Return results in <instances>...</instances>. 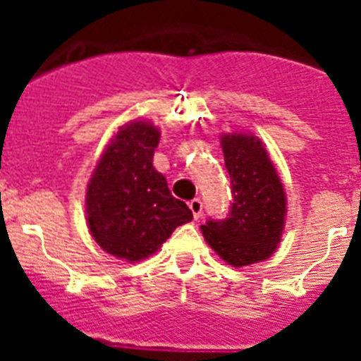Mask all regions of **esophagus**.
I'll list each match as a JSON object with an SVG mask.
<instances>
[{
	"mask_svg": "<svg viewBox=\"0 0 361 361\" xmlns=\"http://www.w3.org/2000/svg\"><path fill=\"white\" fill-rule=\"evenodd\" d=\"M188 206H190L191 213H193V219L199 220L200 216H202V200L200 199H193L188 202Z\"/></svg>",
	"mask_w": 361,
	"mask_h": 361,
	"instance_id": "34e87169",
	"label": "esophagus"
}]
</instances>
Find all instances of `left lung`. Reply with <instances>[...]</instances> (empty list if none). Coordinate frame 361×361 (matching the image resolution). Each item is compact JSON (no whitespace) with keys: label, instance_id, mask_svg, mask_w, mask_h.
Masks as SVG:
<instances>
[{"label":"left lung","instance_id":"8db88e82","mask_svg":"<svg viewBox=\"0 0 361 361\" xmlns=\"http://www.w3.org/2000/svg\"><path fill=\"white\" fill-rule=\"evenodd\" d=\"M222 152L231 178V206L226 219H209L200 229L226 262L250 266L275 253L283 229L286 193L257 137L226 133Z\"/></svg>","mask_w":361,"mask_h":361}]
</instances>
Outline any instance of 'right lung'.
<instances>
[{"label": "right lung", "instance_id": "obj_1", "mask_svg": "<svg viewBox=\"0 0 361 361\" xmlns=\"http://www.w3.org/2000/svg\"><path fill=\"white\" fill-rule=\"evenodd\" d=\"M159 130L135 121L121 128L95 166L86 191L88 228L106 253L139 262L155 253L177 226L193 219L153 168Z\"/></svg>", "mask_w": 361, "mask_h": 361}]
</instances>
